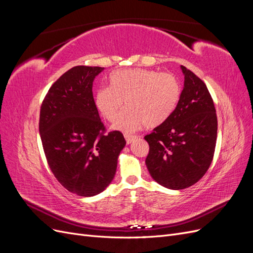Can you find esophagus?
<instances>
[{"mask_svg": "<svg viewBox=\"0 0 253 253\" xmlns=\"http://www.w3.org/2000/svg\"><path fill=\"white\" fill-rule=\"evenodd\" d=\"M125 138H126V143L127 144H131L136 138H137V136H133V135H128V134H126L125 135Z\"/></svg>", "mask_w": 253, "mask_h": 253, "instance_id": "1", "label": "esophagus"}]
</instances>
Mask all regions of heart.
<instances>
[{"label":"heart","instance_id":"heart-1","mask_svg":"<svg viewBox=\"0 0 253 253\" xmlns=\"http://www.w3.org/2000/svg\"><path fill=\"white\" fill-rule=\"evenodd\" d=\"M110 85L99 87L94 97L103 117L114 120L126 101L127 109L114 121L112 127L132 133L144 126L155 127L170 118L180 97L178 80L170 73L144 68L115 71Z\"/></svg>","mask_w":253,"mask_h":253}]
</instances>
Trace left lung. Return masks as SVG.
<instances>
[{"mask_svg":"<svg viewBox=\"0 0 253 253\" xmlns=\"http://www.w3.org/2000/svg\"><path fill=\"white\" fill-rule=\"evenodd\" d=\"M185 76L177 106L163 125L144 137L145 165L152 178L171 190L191 187L208 171L215 151L217 117L202 79L180 65Z\"/></svg>","mask_w":253,"mask_h":253,"instance_id":"obj_1","label":"left lung"}]
</instances>
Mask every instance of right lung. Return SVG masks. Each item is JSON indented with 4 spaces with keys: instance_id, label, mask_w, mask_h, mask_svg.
I'll return each mask as SVG.
<instances>
[{
    "instance_id": "add662e5",
    "label": "right lung",
    "mask_w": 253,
    "mask_h": 253,
    "mask_svg": "<svg viewBox=\"0 0 253 253\" xmlns=\"http://www.w3.org/2000/svg\"><path fill=\"white\" fill-rule=\"evenodd\" d=\"M103 70L71 68L52 84L40 111L39 132L51 172L66 190L84 197L109 187L126 143L118 131L103 134L93 97V82Z\"/></svg>"
}]
</instances>
